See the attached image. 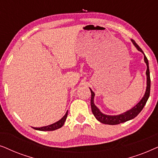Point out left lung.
<instances>
[{
    "label": "left lung",
    "instance_id": "obj_1",
    "mask_svg": "<svg viewBox=\"0 0 158 158\" xmlns=\"http://www.w3.org/2000/svg\"><path fill=\"white\" fill-rule=\"evenodd\" d=\"M132 43H134V45H135V47L137 48L138 50H139L144 53V52L142 51V50L141 49L139 46L137 44L135 43V41L134 40H131ZM144 61L147 64V89L146 92H145L144 97L141 100V101L139 103L136 105V106H134L133 108H131V110L127 111L124 113H122L121 115H105L103 113H102L100 111V110L97 108V107L94 106V93L92 91V89H90V91H91V108L92 113H93L94 116L99 121L101 122V123H105V124H109V125H116L119 124V123H123V122H126L127 121H129V120H131L135 118L136 115H137L144 108V106L146 104L147 101H148L149 97H150V69H149V63L148 60L146 56H145L144 53Z\"/></svg>",
    "mask_w": 158,
    "mask_h": 158
}]
</instances>
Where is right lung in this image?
Masks as SVG:
<instances>
[{
  "label": "right lung",
  "instance_id": "add662e5",
  "mask_svg": "<svg viewBox=\"0 0 158 158\" xmlns=\"http://www.w3.org/2000/svg\"><path fill=\"white\" fill-rule=\"evenodd\" d=\"M67 115H68V111H67L66 114L64 117L62 118L61 119L59 120V121L56 122L55 123H52L51 125L47 126V127H40V128H37V127H34V129L36 130H40V131H53V130L58 129L59 128L62 127L64 124V122L66 121V118H67Z\"/></svg>",
  "mask_w": 158,
  "mask_h": 158
}]
</instances>
